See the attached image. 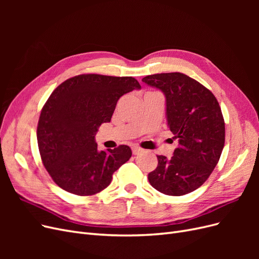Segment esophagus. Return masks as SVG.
<instances>
[{"label":"esophagus","mask_w":259,"mask_h":259,"mask_svg":"<svg viewBox=\"0 0 259 259\" xmlns=\"http://www.w3.org/2000/svg\"><path fill=\"white\" fill-rule=\"evenodd\" d=\"M143 151H144V150H143L142 148H138V147H133V148H132V152H133V154H134V155L142 153Z\"/></svg>","instance_id":"obj_1"}]
</instances>
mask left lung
<instances>
[{
    "label": "left lung",
    "instance_id": "left-lung-1",
    "mask_svg": "<svg viewBox=\"0 0 259 259\" xmlns=\"http://www.w3.org/2000/svg\"><path fill=\"white\" fill-rule=\"evenodd\" d=\"M143 82L165 95L167 125L179 144L170 159L156 155L158 166L149 173V183L167 195L192 192L206 182L221 158L222 109L213 93L184 73L152 74Z\"/></svg>",
    "mask_w": 259,
    "mask_h": 259
}]
</instances>
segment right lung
I'll list each match as a JSON object with an SVG mask.
<instances>
[{
  "mask_svg": "<svg viewBox=\"0 0 259 259\" xmlns=\"http://www.w3.org/2000/svg\"><path fill=\"white\" fill-rule=\"evenodd\" d=\"M140 88L132 76L80 74L51 94L38 119L36 137L44 166L61 189L93 195L110 185L132 150L121 145L98 151L95 135L101 124L110 122L120 97Z\"/></svg>",
  "mask_w": 259,
  "mask_h": 259,
  "instance_id": "add662e5",
  "label": "right lung"
}]
</instances>
